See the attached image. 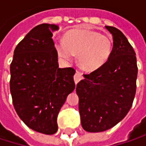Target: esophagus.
Segmentation results:
<instances>
[{"label":"esophagus","instance_id":"34e87169","mask_svg":"<svg viewBox=\"0 0 146 146\" xmlns=\"http://www.w3.org/2000/svg\"><path fill=\"white\" fill-rule=\"evenodd\" d=\"M73 78H74V81H75V84H77V83H78L81 79H83V75H82V73H80V72H78V71H77L76 73L74 74V77H73Z\"/></svg>","mask_w":146,"mask_h":146}]
</instances>
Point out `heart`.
Wrapping results in <instances>:
<instances>
[{
  "label": "heart",
  "instance_id": "1",
  "mask_svg": "<svg viewBox=\"0 0 146 146\" xmlns=\"http://www.w3.org/2000/svg\"><path fill=\"white\" fill-rule=\"evenodd\" d=\"M56 50L60 57L70 60L78 55L82 69L93 72L103 67L109 60L113 48L111 36L89 29H74L68 32L64 41H57Z\"/></svg>",
  "mask_w": 146,
  "mask_h": 146
}]
</instances>
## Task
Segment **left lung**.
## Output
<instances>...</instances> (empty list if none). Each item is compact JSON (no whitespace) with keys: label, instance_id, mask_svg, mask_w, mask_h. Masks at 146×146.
Instances as JSON below:
<instances>
[{"label":"left lung","instance_id":"left-lung-1","mask_svg":"<svg viewBox=\"0 0 146 146\" xmlns=\"http://www.w3.org/2000/svg\"><path fill=\"white\" fill-rule=\"evenodd\" d=\"M111 34L113 48L107 62L77 84L78 110L83 129L106 131L123 120L131 108L138 73L135 52L117 29L106 26Z\"/></svg>","mask_w":146,"mask_h":146}]
</instances>
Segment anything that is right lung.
Instances as JSON below:
<instances>
[{
  "label": "right lung",
  "instance_id": "obj_1",
  "mask_svg": "<svg viewBox=\"0 0 146 146\" xmlns=\"http://www.w3.org/2000/svg\"><path fill=\"white\" fill-rule=\"evenodd\" d=\"M58 27H35L17 44L10 65V91L16 112L31 129L44 134L57 131V115L75 89L73 68H59L52 39Z\"/></svg>",
  "mask_w": 146,
  "mask_h": 146
}]
</instances>
